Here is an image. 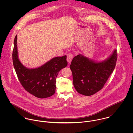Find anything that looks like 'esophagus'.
<instances>
[{
  "instance_id": "1",
  "label": "esophagus",
  "mask_w": 133,
  "mask_h": 133,
  "mask_svg": "<svg viewBox=\"0 0 133 133\" xmlns=\"http://www.w3.org/2000/svg\"><path fill=\"white\" fill-rule=\"evenodd\" d=\"M73 57V54L72 53H70L67 55V61L69 63H70Z\"/></svg>"
}]
</instances>
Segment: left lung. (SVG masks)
<instances>
[{
  "label": "left lung",
  "mask_w": 133,
  "mask_h": 133,
  "mask_svg": "<svg viewBox=\"0 0 133 133\" xmlns=\"http://www.w3.org/2000/svg\"><path fill=\"white\" fill-rule=\"evenodd\" d=\"M117 50L104 61L96 62L79 54L73 58L70 67L73 81L78 93L85 96L94 95L101 90L116 66Z\"/></svg>",
  "instance_id": "obj_1"
}]
</instances>
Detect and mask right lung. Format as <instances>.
<instances>
[{
	"label": "right lung",
	"mask_w": 133,
	"mask_h": 133,
	"mask_svg": "<svg viewBox=\"0 0 133 133\" xmlns=\"http://www.w3.org/2000/svg\"><path fill=\"white\" fill-rule=\"evenodd\" d=\"M17 39L16 35L14 39L12 59L21 84L27 92L39 98L54 95L57 75L68 65L66 56L53 58L38 68L28 69L22 64L18 59Z\"/></svg>",
	"instance_id": "add662e5"
}]
</instances>
